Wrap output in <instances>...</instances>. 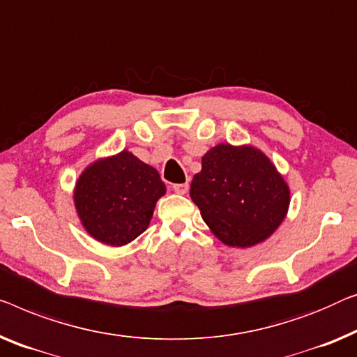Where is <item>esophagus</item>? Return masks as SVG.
I'll use <instances>...</instances> for the list:
<instances>
[{
  "instance_id": "esophagus-1",
  "label": "esophagus",
  "mask_w": 357,
  "mask_h": 357,
  "mask_svg": "<svg viewBox=\"0 0 357 357\" xmlns=\"http://www.w3.org/2000/svg\"><path fill=\"white\" fill-rule=\"evenodd\" d=\"M172 188H174L175 193L185 195V193H187V191H188V183H174Z\"/></svg>"
}]
</instances>
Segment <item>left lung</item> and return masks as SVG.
Returning a JSON list of instances; mask_svg holds the SVG:
<instances>
[{
	"label": "left lung",
	"mask_w": 357,
	"mask_h": 357,
	"mask_svg": "<svg viewBox=\"0 0 357 357\" xmlns=\"http://www.w3.org/2000/svg\"><path fill=\"white\" fill-rule=\"evenodd\" d=\"M190 196L213 234L234 248L267 240L290 204L288 185L264 153L225 143L204 154Z\"/></svg>",
	"instance_id": "left-lung-1"
}]
</instances>
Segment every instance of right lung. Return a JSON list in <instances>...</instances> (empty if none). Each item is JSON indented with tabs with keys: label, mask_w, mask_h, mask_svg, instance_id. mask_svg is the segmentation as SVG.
<instances>
[{
	"label": "right lung",
	"mask_w": 357,
	"mask_h": 357,
	"mask_svg": "<svg viewBox=\"0 0 357 357\" xmlns=\"http://www.w3.org/2000/svg\"><path fill=\"white\" fill-rule=\"evenodd\" d=\"M166 193L158 170L132 153L100 159L77 180L74 201L85 230L111 246H123L148 229L156 201Z\"/></svg>",
	"instance_id": "right-lung-1"
}]
</instances>
